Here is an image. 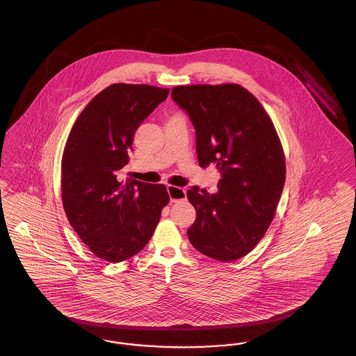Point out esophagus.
<instances>
[{
    "label": "esophagus",
    "mask_w": 356,
    "mask_h": 356,
    "mask_svg": "<svg viewBox=\"0 0 356 356\" xmlns=\"http://www.w3.org/2000/svg\"><path fill=\"white\" fill-rule=\"evenodd\" d=\"M167 191L170 193V199L172 203H177L180 200H184L186 197V191L184 188H179V186H168Z\"/></svg>",
    "instance_id": "obj_1"
}]
</instances>
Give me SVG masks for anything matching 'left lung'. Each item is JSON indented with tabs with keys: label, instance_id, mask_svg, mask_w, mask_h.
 Listing matches in <instances>:
<instances>
[{
	"label": "left lung",
	"instance_id": "obj_1",
	"mask_svg": "<svg viewBox=\"0 0 356 356\" xmlns=\"http://www.w3.org/2000/svg\"><path fill=\"white\" fill-rule=\"evenodd\" d=\"M170 96L192 121L199 165L213 164L221 175L216 193L186 192L196 209L188 238L208 257L234 261L254 250L275 216L286 181L280 140L240 85L175 86Z\"/></svg>",
	"mask_w": 356,
	"mask_h": 356
}]
</instances>
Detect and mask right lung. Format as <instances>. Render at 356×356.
Wrapping results in <instances>:
<instances>
[{
	"mask_svg": "<svg viewBox=\"0 0 356 356\" xmlns=\"http://www.w3.org/2000/svg\"><path fill=\"white\" fill-rule=\"evenodd\" d=\"M170 89L113 84L85 106L61 163L63 205L70 225L97 257L119 263L151 240L170 202L163 184L121 180L136 131Z\"/></svg>",
	"mask_w": 356,
	"mask_h": 356,
	"instance_id": "1",
	"label": "right lung"
}]
</instances>
